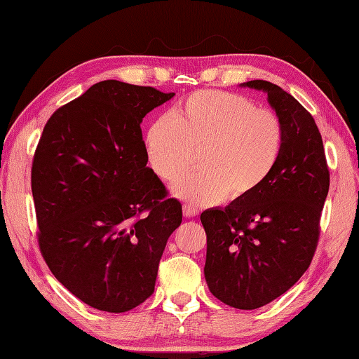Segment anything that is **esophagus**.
<instances>
[{
    "mask_svg": "<svg viewBox=\"0 0 359 359\" xmlns=\"http://www.w3.org/2000/svg\"><path fill=\"white\" fill-rule=\"evenodd\" d=\"M198 214H199V210L194 208V205H191V204H185L184 205V215L185 217L193 218V217H196Z\"/></svg>",
    "mask_w": 359,
    "mask_h": 359,
    "instance_id": "1",
    "label": "esophagus"
}]
</instances>
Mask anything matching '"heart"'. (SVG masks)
<instances>
[{
	"instance_id": "heart-1",
	"label": "heart",
	"mask_w": 359,
	"mask_h": 359,
	"mask_svg": "<svg viewBox=\"0 0 359 359\" xmlns=\"http://www.w3.org/2000/svg\"><path fill=\"white\" fill-rule=\"evenodd\" d=\"M144 144L163 180L184 172L198 150L201 168L180 177L172 191L193 204H217L229 193L245 199L266 184L283 154L285 125L274 111L245 96L203 90L156 118Z\"/></svg>"
}]
</instances>
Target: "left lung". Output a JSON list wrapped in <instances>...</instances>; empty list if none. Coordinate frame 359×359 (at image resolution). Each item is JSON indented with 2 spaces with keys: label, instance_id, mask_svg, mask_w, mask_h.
<instances>
[{
  "label": "left lung",
  "instance_id": "obj_1",
  "mask_svg": "<svg viewBox=\"0 0 359 359\" xmlns=\"http://www.w3.org/2000/svg\"><path fill=\"white\" fill-rule=\"evenodd\" d=\"M285 125L276 171L257 193L201 214L208 234L204 277L217 299L242 311L263 307L311 266L330 190L323 141L311 114L278 85L250 81Z\"/></svg>",
  "mask_w": 359,
  "mask_h": 359
}]
</instances>
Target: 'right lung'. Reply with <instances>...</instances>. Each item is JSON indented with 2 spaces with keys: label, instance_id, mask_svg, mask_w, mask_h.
I'll list each match as a JSON object with an SVG mask.
<instances>
[{
  "label": "right lung",
  "instance_id": "right-lung-1",
  "mask_svg": "<svg viewBox=\"0 0 359 359\" xmlns=\"http://www.w3.org/2000/svg\"><path fill=\"white\" fill-rule=\"evenodd\" d=\"M174 93L102 81L44 126L32 168L39 247L57 280L98 311L121 313L155 290L182 204L147 168L142 118Z\"/></svg>",
  "mask_w": 359,
  "mask_h": 359
}]
</instances>
